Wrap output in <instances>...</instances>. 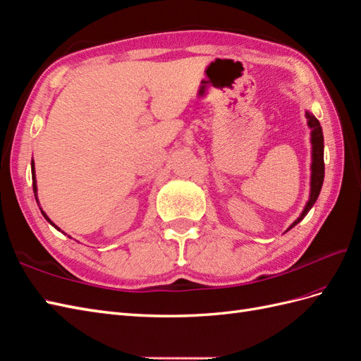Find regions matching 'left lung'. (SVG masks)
<instances>
[{"mask_svg": "<svg viewBox=\"0 0 361 361\" xmlns=\"http://www.w3.org/2000/svg\"><path fill=\"white\" fill-rule=\"evenodd\" d=\"M306 119H307V127L311 128V145H312V150H311V190H310V199H307L306 205L302 211V214L298 216L295 221L289 225V228L286 231L291 230L294 228L298 222L303 221V217L310 213V209L312 208V205L315 204V200H317L319 195H320V190L323 185V179H324V161H323V131L320 127V122L317 121V118L314 116L312 113L306 111Z\"/></svg>", "mask_w": 361, "mask_h": 361, "instance_id": "1", "label": "left lung"}]
</instances>
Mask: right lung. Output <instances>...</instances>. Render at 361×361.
Wrapping results in <instances>:
<instances>
[{"label":"right lung","mask_w":361,"mask_h":361,"mask_svg":"<svg viewBox=\"0 0 361 361\" xmlns=\"http://www.w3.org/2000/svg\"><path fill=\"white\" fill-rule=\"evenodd\" d=\"M32 180H33V192H35V199H37V204L39 205V200H38V192H37V191H38V187H37V178H35V164H33V161H32ZM39 209H41V213H42V216H44V217H46V221H47V222H49V224H50L51 226H55L58 231H61V230H59V228H58V226H56V225H55L54 222H51V221H50V219L47 217V214H46V213H44V211H42V208H41V207H39Z\"/></svg>","instance_id":"right-lung-1"}]
</instances>
